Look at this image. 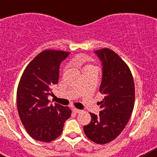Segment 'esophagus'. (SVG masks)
Here are the masks:
<instances>
[{"mask_svg": "<svg viewBox=\"0 0 157 157\" xmlns=\"http://www.w3.org/2000/svg\"><path fill=\"white\" fill-rule=\"evenodd\" d=\"M72 111H73V112H75V113H79V112H81V110H79V109H75V108L72 109Z\"/></svg>", "mask_w": 157, "mask_h": 157, "instance_id": "1", "label": "esophagus"}]
</instances>
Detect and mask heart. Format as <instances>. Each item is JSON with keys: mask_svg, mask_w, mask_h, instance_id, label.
<instances>
[{"mask_svg": "<svg viewBox=\"0 0 157 157\" xmlns=\"http://www.w3.org/2000/svg\"><path fill=\"white\" fill-rule=\"evenodd\" d=\"M82 61H83L82 58H78V59H76L75 63H81ZM91 67V66H86V67Z\"/></svg>", "mask_w": 157, "mask_h": 157, "instance_id": "1", "label": "heart"}]
</instances>
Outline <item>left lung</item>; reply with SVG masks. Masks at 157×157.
Instances as JSON below:
<instances>
[{
  "instance_id": "obj_1",
  "label": "left lung",
  "mask_w": 157,
  "mask_h": 157,
  "mask_svg": "<svg viewBox=\"0 0 157 157\" xmlns=\"http://www.w3.org/2000/svg\"><path fill=\"white\" fill-rule=\"evenodd\" d=\"M102 64L100 92L105 98L99 103V115L90 113L91 121L84 126L87 138L95 143L113 141L125 128L134 105V82L127 63L109 48L94 52Z\"/></svg>"
}]
</instances>
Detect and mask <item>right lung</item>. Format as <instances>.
Segmentation results:
<instances>
[{"label": "right lung", "instance_id": "obj_1", "mask_svg": "<svg viewBox=\"0 0 157 157\" xmlns=\"http://www.w3.org/2000/svg\"><path fill=\"white\" fill-rule=\"evenodd\" d=\"M70 52L45 50L27 66L17 89V109L22 123L37 141L49 142L63 131L71 116L68 107L49 104L48 97L59 79V65Z\"/></svg>", "mask_w": 157, "mask_h": 157}]
</instances>
